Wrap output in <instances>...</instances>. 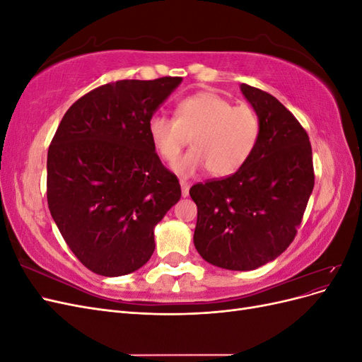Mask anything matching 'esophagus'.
I'll use <instances>...</instances> for the list:
<instances>
[{"label": "esophagus", "instance_id": "esophagus-1", "mask_svg": "<svg viewBox=\"0 0 362 362\" xmlns=\"http://www.w3.org/2000/svg\"><path fill=\"white\" fill-rule=\"evenodd\" d=\"M181 184V194H182V198H187L189 196V190H190V184L187 182V181H181L180 182Z\"/></svg>", "mask_w": 362, "mask_h": 362}]
</instances>
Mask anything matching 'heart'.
Listing matches in <instances>:
<instances>
[{"instance_id": "obj_1", "label": "heart", "mask_w": 362, "mask_h": 362, "mask_svg": "<svg viewBox=\"0 0 362 362\" xmlns=\"http://www.w3.org/2000/svg\"><path fill=\"white\" fill-rule=\"evenodd\" d=\"M259 133V117L250 107H234L211 90L181 100L175 119L157 113L148 120L152 148L164 161H173L191 137L194 148L172 164L180 177H192L205 168L213 177L235 173L254 154Z\"/></svg>"}]
</instances>
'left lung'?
Instances as JSON below:
<instances>
[{
  "label": "left lung",
  "mask_w": 362,
  "mask_h": 362,
  "mask_svg": "<svg viewBox=\"0 0 362 362\" xmlns=\"http://www.w3.org/2000/svg\"><path fill=\"white\" fill-rule=\"evenodd\" d=\"M259 117L254 154L235 173L190 189L198 206L193 242L199 255L228 270H254L286 250L314 189L310 137L275 96L240 86Z\"/></svg>",
  "instance_id": "1"
}]
</instances>
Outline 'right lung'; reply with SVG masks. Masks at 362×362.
I'll use <instances>...</instances> for the list:
<instances>
[{
  "label": "right lung",
  "mask_w": 362,
  "mask_h": 362,
  "mask_svg": "<svg viewBox=\"0 0 362 362\" xmlns=\"http://www.w3.org/2000/svg\"><path fill=\"white\" fill-rule=\"evenodd\" d=\"M181 76L96 87L64 113L48 149L47 198L64 242L103 276H122L154 254V228L181 198L148 136V120Z\"/></svg>",
  "instance_id": "1"
}]
</instances>
